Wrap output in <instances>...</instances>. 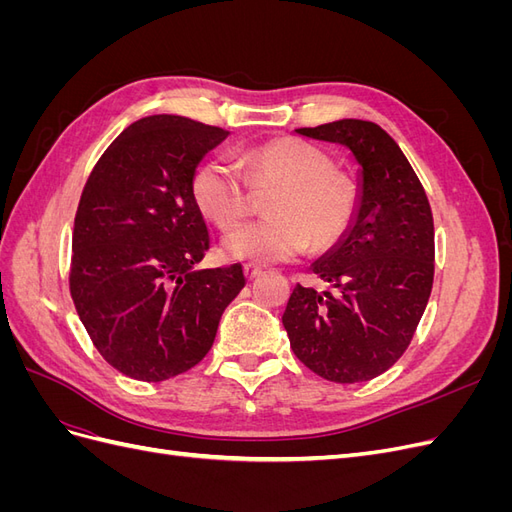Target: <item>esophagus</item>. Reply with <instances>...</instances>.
<instances>
[{
  "label": "esophagus",
  "mask_w": 512,
  "mask_h": 512,
  "mask_svg": "<svg viewBox=\"0 0 512 512\" xmlns=\"http://www.w3.org/2000/svg\"><path fill=\"white\" fill-rule=\"evenodd\" d=\"M243 273H245L247 280H254V277H258V275L262 273V269L256 267V265H245V267H243Z\"/></svg>",
  "instance_id": "obj_1"
}]
</instances>
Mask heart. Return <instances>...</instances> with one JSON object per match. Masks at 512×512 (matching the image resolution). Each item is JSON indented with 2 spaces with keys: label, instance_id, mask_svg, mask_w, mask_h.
Instances as JSON below:
<instances>
[{
  "label": "heart",
  "instance_id": "b5f03b06",
  "mask_svg": "<svg viewBox=\"0 0 512 512\" xmlns=\"http://www.w3.org/2000/svg\"><path fill=\"white\" fill-rule=\"evenodd\" d=\"M269 218L232 230L228 256L280 262L320 252L342 239L359 207L356 183L333 168L329 153L299 138H273L239 153L237 162L215 158L198 166L192 194L213 224L228 230L252 213L256 194H267Z\"/></svg>",
  "mask_w": 512,
  "mask_h": 512
}]
</instances>
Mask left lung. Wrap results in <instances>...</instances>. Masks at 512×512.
<instances>
[{
  "mask_svg": "<svg viewBox=\"0 0 512 512\" xmlns=\"http://www.w3.org/2000/svg\"><path fill=\"white\" fill-rule=\"evenodd\" d=\"M297 134L346 145L361 198L344 239L312 265L333 292L297 284L282 316L297 359L324 380L367 382L410 346L433 286V215L404 151L378 123L339 119Z\"/></svg>",
  "mask_w": 512,
  "mask_h": 512,
  "instance_id": "1",
  "label": "left lung"
}]
</instances>
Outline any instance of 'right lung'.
Here are the masks:
<instances>
[{
    "label": "right lung",
    "instance_id": "1",
    "mask_svg": "<svg viewBox=\"0 0 512 512\" xmlns=\"http://www.w3.org/2000/svg\"><path fill=\"white\" fill-rule=\"evenodd\" d=\"M228 134L179 115L138 119L85 183L70 294L96 350L123 376L162 382L198 365L245 286L241 265L194 269L211 239L192 179Z\"/></svg>",
    "mask_w": 512,
    "mask_h": 512
}]
</instances>
